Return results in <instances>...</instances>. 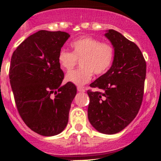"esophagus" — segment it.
<instances>
[{"mask_svg":"<svg viewBox=\"0 0 161 161\" xmlns=\"http://www.w3.org/2000/svg\"><path fill=\"white\" fill-rule=\"evenodd\" d=\"M77 90H78V91H79V92H85V91H86V89L82 88V87H80V86L78 87Z\"/></svg>","mask_w":161,"mask_h":161,"instance_id":"1","label":"esophagus"}]
</instances>
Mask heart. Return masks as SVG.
Wrapping results in <instances>:
<instances>
[{
    "label": "heart",
    "instance_id": "obj_1",
    "mask_svg": "<svg viewBox=\"0 0 161 161\" xmlns=\"http://www.w3.org/2000/svg\"><path fill=\"white\" fill-rule=\"evenodd\" d=\"M70 46L72 52L59 50L58 61L63 70L70 71L77 65V61H80V69L66 75V80L75 85L82 86L89 82L93 73L97 75L105 74L113 64L115 50L111 43L83 36L71 42Z\"/></svg>",
    "mask_w": 161,
    "mask_h": 161
}]
</instances>
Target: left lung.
Returning a JSON list of instances; mask_svg holds the SVG:
<instances>
[{
    "label": "left lung",
    "instance_id": "left-lung-1",
    "mask_svg": "<svg viewBox=\"0 0 161 161\" xmlns=\"http://www.w3.org/2000/svg\"><path fill=\"white\" fill-rule=\"evenodd\" d=\"M105 36L114 47V59L111 69L90 85L97 90L87 91L88 118L97 131L111 135L129 125L140 109L147 64L137 45L122 34L109 30Z\"/></svg>",
    "mask_w": 161,
    "mask_h": 161
}]
</instances>
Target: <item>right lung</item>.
<instances>
[{"label": "right lung", "mask_w": 161, "mask_h": 161, "mask_svg": "<svg viewBox=\"0 0 161 161\" xmlns=\"http://www.w3.org/2000/svg\"><path fill=\"white\" fill-rule=\"evenodd\" d=\"M69 33L38 31L13 52L9 79L19 115L35 132L44 136L61 133L69 121L71 103L77 88L69 82L58 54Z\"/></svg>", "instance_id": "obj_1"}]
</instances>
